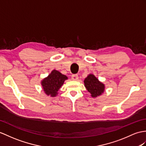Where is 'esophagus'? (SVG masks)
Here are the masks:
<instances>
[{
	"label": "esophagus",
	"mask_w": 146,
	"mask_h": 146,
	"mask_svg": "<svg viewBox=\"0 0 146 146\" xmlns=\"http://www.w3.org/2000/svg\"><path fill=\"white\" fill-rule=\"evenodd\" d=\"M71 78H72V79L73 80H77L79 79V76H78V75H77V74H73V75H72Z\"/></svg>",
	"instance_id": "1"
}]
</instances>
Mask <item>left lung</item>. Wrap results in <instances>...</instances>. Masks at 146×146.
Masks as SVG:
<instances>
[{
  "label": "left lung",
  "mask_w": 146,
  "mask_h": 146,
  "mask_svg": "<svg viewBox=\"0 0 146 146\" xmlns=\"http://www.w3.org/2000/svg\"><path fill=\"white\" fill-rule=\"evenodd\" d=\"M84 82L85 88L90 93L92 97H97L105 91V85L99 81L93 74H89Z\"/></svg>",
  "instance_id": "obj_1"
}]
</instances>
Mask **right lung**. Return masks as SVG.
I'll use <instances>...</instances> for the list:
<instances>
[{
	"label": "right lung",
	"instance_id": "add662e5",
	"mask_svg": "<svg viewBox=\"0 0 146 146\" xmlns=\"http://www.w3.org/2000/svg\"><path fill=\"white\" fill-rule=\"evenodd\" d=\"M67 77L56 70H53L51 74L41 81L43 90L47 95L54 97L58 95V92L63 85Z\"/></svg>",
	"mask_w": 146,
	"mask_h": 146
}]
</instances>
